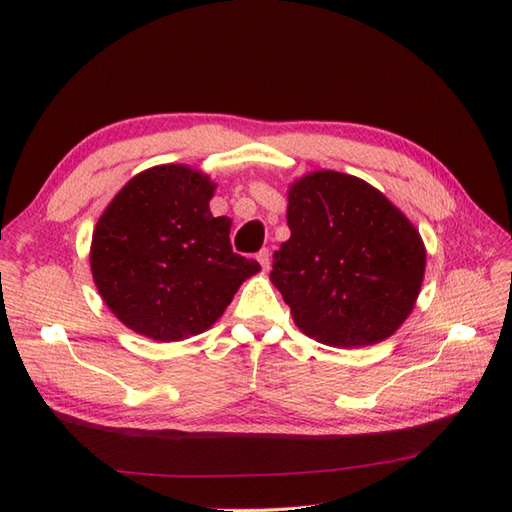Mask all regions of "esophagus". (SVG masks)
<instances>
[{
	"mask_svg": "<svg viewBox=\"0 0 512 512\" xmlns=\"http://www.w3.org/2000/svg\"><path fill=\"white\" fill-rule=\"evenodd\" d=\"M256 260L260 263V267H263L265 271L269 269V263H271V252L269 249H260V252L256 254Z\"/></svg>",
	"mask_w": 512,
	"mask_h": 512,
	"instance_id": "34e87169",
	"label": "esophagus"
}]
</instances>
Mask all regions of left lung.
Masks as SVG:
<instances>
[{"label":"left lung","mask_w":512,"mask_h":512,"mask_svg":"<svg viewBox=\"0 0 512 512\" xmlns=\"http://www.w3.org/2000/svg\"><path fill=\"white\" fill-rule=\"evenodd\" d=\"M286 221L291 239L269 278L295 326L345 350L389 339L426 271V247L402 210L365 180L315 171L291 184Z\"/></svg>","instance_id":"obj_1"}]
</instances>
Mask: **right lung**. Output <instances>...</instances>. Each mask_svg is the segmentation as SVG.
Segmentation results:
<instances>
[{"label": "right lung", "instance_id": "obj_1", "mask_svg": "<svg viewBox=\"0 0 512 512\" xmlns=\"http://www.w3.org/2000/svg\"><path fill=\"white\" fill-rule=\"evenodd\" d=\"M215 184L184 165L134 176L99 217L91 271L121 323L154 341L208 330L241 282L260 271L232 252L228 217L208 208Z\"/></svg>", "mask_w": 512, "mask_h": 512}]
</instances>
